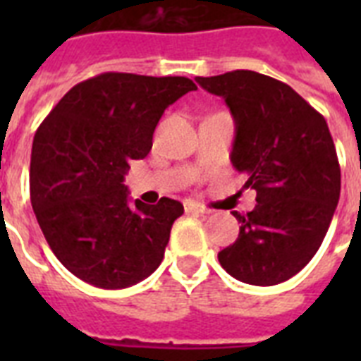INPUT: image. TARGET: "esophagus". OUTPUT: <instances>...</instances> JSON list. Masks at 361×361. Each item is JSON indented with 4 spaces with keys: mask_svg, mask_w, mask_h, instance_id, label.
<instances>
[{
    "mask_svg": "<svg viewBox=\"0 0 361 361\" xmlns=\"http://www.w3.org/2000/svg\"><path fill=\"white\" fill-rule=\"evenodd\" d=\"M185 212H198V214H209V209L206 206L198 202H185Z\"/></svg>",
    "mask_w": 361,
    "mask_h": 361,
    "instance_id": "esophagus-1",
    "label": "esophagus"
}]
</instances>
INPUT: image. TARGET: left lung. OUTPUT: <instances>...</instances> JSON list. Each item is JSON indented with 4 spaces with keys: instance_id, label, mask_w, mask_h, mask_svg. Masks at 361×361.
<instances>
[{
    "instance_id": "left-lung-1",
    "label": "left lung",
    "mask_w": 361,
    "mask_h": 361,
    "mask_svg": "<svg viewBox=\"0 0 361 361\" xmlns=\"http://www.w3.org/2000/svg\"><path fill=\"white\" fill-rule=\"evenodd\" d=\"M225 99L236 125L231 161L257 191L238 240L217 255L234 279L279 285L319 251L341 192V169L328 123L285 82L255 71L197 76Z\"/></svg>"
}]
</instances>
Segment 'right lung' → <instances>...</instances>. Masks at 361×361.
<instances>
[{
    "label": "right lung",
    "instance_id": "1",
    "mask_svg": "<svg viewBox=\"0 0 361 361\" xmlns=\"http://www.w3.org/2000/svg\"><path fill=\"white\" fill-rule=\"evenodd\" d=\"M195 90L185 76L103 73L71 87L37 129L31 206L54 255L78 279L127 288L159 268L183 206L130 204L125 174L149 153L164 110Z\"/></svg>",
    "mask_w": 361,
    "mask_h": 361
}]
</instances>
